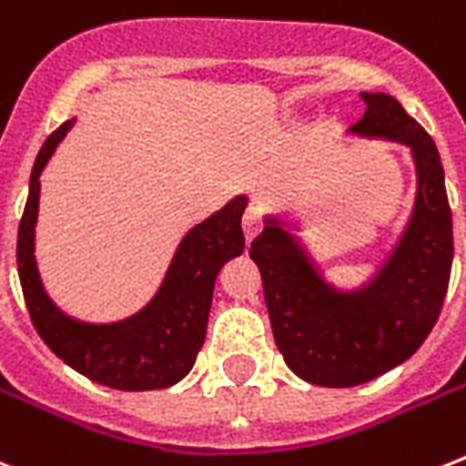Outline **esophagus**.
<instances>
[{
    "label": "esophagus",
    "instance_id": "1",
    "mask_svg": "<svg viewBox=\"0 0 466 466\" xmlns=\"http://www.w3.org/2000/svg\"><path fill=\"white\" fill-rule=\"evenodd\" d=\"M261 227H264V218H261V209L257 205H248L247 212H244V218H241V229H244V237L247 241H251L261 232Z\"/></svg>",
    "mask_w": 466,
    "mask_h": 466
}]
</instances>
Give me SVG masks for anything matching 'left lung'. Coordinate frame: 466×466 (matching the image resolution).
<instances>
[{"label":"left lung","instance_id":"8db88e82","mask_svg":"<svg viewBox=\"0 0 466 466\" xmlns=\"http://www.w3.org/2000/svg\"><path fill=\"white\" fill-rule=\"evenodd\" d=\"M361 102L351 131L408 144L418 168L413 218L389 264L367 289L337 293L273 219L248 248L276 347L293 374L328 389L360 386L413 357L438 322L452 271V209L431 134L390 95L361 92Z\"/></svg>","mask_w":466,"mask_h":466}]
</instances>
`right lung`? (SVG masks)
I'll list each match as a JSON object with an SVG mask.
<instances>
[{"mask_svg":"<svg viewBox=\"0 0 466 466\" xmlns=\"http://www.w3.org/2000/svg\"><path fill=\"white\" fill-rule=\"evenodd\" d=\"M70 127L73 119L60 124L35 156L19 222L16 264L31 322L56 357L92 381L119 390L168 389L193 369L202 350L219 268L244 251L241 215L247 198H234L186 234L161 290L144 310L115 325L76 322L48 300L34 261L38 176Z\"/></svg>","mask_w":466,"mask_h":466,"instance_id":"right-lung-1","label":"right lung"}]
</instances>
